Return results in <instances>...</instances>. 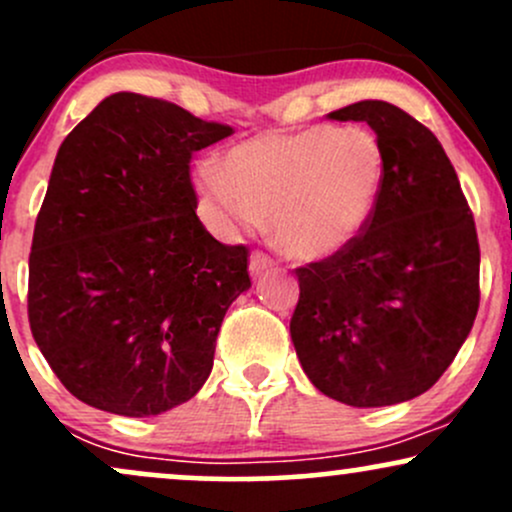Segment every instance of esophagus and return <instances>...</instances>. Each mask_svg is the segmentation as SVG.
I'll return each instance as SVG.
<instances>
[{
  "label": "esophagus",
  "instance_id": "obj_1",
  "mask_svg": "<svg viewBox=\"0 0 512 512\" xmlns=\"http://www.w3.org/2000/svg\"><path fill=\"white\" fill-rule=\"evenodd\" d=\"M274 262L269 260L267 255H262V252H255V255L250 257V276L252 279H257V276H262L267 269H272Z\"/></svg>",
  "mask_w": 512,
  "mask_h": 512
}]
</instances>
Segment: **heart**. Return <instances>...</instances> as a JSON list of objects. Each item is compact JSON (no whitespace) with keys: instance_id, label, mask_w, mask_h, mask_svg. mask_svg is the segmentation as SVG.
<instances>
[{"instance_id":"1","label":"heart","mask_w":512,"mask_h":512,"mask_svg":"<svg viewBox=\"0 0 512 512\" xmlns=\"http://www.w3.org/2000/svg\"><path fill=\"white\" fill-rule=\"evenodd\" d=\"M387 182V154L368 127L315 125L240 142L202 161L195 190L226 233L272 221L296 260H325L361 238Z\"/></svg>"}]
</instances>
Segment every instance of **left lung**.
<instances>
[{
    "mask_svg": "<svg viewBox=\"0 0 512 512\" xmlns=\"http://www.w3.org/2000/svg\"><path fill=\"white\" fill-rule=\"evenodd\" d=\"M366 122L387 154L378 211L349 248L296 269L291 342L322 395L390 407L448 370L479 310V240L450 158L431 129L385 101L327 115Z\"/></svg>",
    "mask_w": 512,
    "mask_h": 512,
    "instance_id": "1",
    "label": "left lung"
}]
</instances>
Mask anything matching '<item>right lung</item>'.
<instances>
[{"instance_id": "add662e5", "label": "right lung", "mask_w": 512, "mask_h": 512, "mask_svg": "<svg viewBox=\"0 0 512 512\" xmlns=\"http://www.w3.org/2000/svg\"><path fill=\"white\" fill-rule=\"evenodd\" d=\"M231 134L120 91L57 151L28 260V320L88 407L144 419L207 383L223 315L250 289L248 248L197 219L190 158Z\"/></svg>"}]
</instances>
